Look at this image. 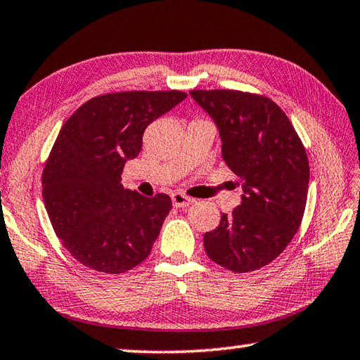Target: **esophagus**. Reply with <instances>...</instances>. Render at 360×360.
<instances>
[{
	"label": "esophagus",
	"mask_w": 360,
	"mask_h": 360,
	"mask_svg": "<svg viewBox=\"0 0 360 360\" xmlns=\"http://www.w3.org/2000/svg\"><path fill=\"white\" fill-rule=\"evenodd\" d=\"M172 202H173V205L176 206V208H186V206L193 203V198H188V197H186L184 193H181V192H174L172 195Z\"/></svg>",
	"instance_id": "obj_1"
}]
</instances>
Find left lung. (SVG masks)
Wrapping results in <instances>:
<instances>
[{
	"instance_id": "obj_1",
	"label": "left lung",
	"mask_w": 360,
	"mask_h": 360,
	"mask_svg": "<svg viewBox=\"0 0 360 360\" xmlns=\"http://www.w3.org/2000/svg\"><path fill=\"white\" fill-rule=\"evenodd\" d=\"M216 122L222 157L240 176L241 205L203 236L208 257L233 273L259 270L294 238L307 206L309 163L275 101L240 90H191Z\"/></svg>"
}]
</instances>
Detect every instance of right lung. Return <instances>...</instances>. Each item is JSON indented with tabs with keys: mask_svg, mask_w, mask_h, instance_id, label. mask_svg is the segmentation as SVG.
<instances>
[{
	"mask_svg": "<svg viewBox=\"0 0 360 360\" xmlns=\"http://www.w3.org/2000/svg\"><path fill=\"white\" fill-rule=\"evenodd\" d=\"M187 96L114 92L95 96L65 122L42 169V198L62 245L79 264L119 275L150 254L172 210L167 193L143 197L120 184L143 133Z\"/></svg>",
	"mask_w": 360,
	"mask_h": 360,
	"instance_id": "add662e5",
	"label": "right lung"
}]
</instances>
